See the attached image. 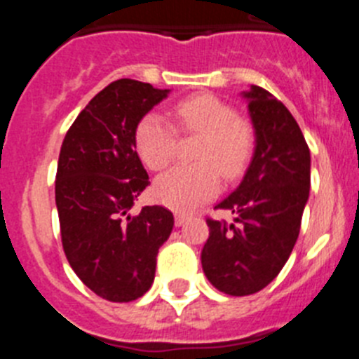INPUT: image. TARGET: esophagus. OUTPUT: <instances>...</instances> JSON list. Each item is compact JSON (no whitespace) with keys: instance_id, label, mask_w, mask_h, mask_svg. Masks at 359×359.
Wrapping results in <instances>:
<instances>
[{"instance_id":"esophagus-1","label":"esophagus","mask_w":359,"mask_h":359,"mask_svg":"<svg viewBox=\"0 0 359 359\" xmlns=\"http://www.w3.org/2000/svg\"><path fill=\"white\" fill-rule=\"evenodd\" d=\"M187 219H189V215H187L185 212H176V214H174V221H176V226H182Z\"/></svg>"}]
</instances>
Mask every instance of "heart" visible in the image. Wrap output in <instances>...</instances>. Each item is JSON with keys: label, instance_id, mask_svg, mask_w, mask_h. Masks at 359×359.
Wrapping results in <instances>:
<instances>
[{"label": "heart", "instance_id": "1", "mask_svg": "<svg viewBox=\"0 0 359 359\" xmlns=\"http://www.w3.org/2000/svg\"><path fill=\"white\" fill-rule=\"evenodd\" d=\"M174 118L183 135H199L196 165H176L154 182V198L176 210H189L217 194L221 177L236 180L252 160L255 133L248 120L214 95L189 97L174 106ZM136 151L149 169L170 163L177 149V131L160 113H147L135 131Z\"/></svg>", "mask_w": 359, "mask_h": 359}]
</instances>
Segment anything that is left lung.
<instances>
[{"instance_id": "obj_1", "label": "left lung", "mask_w": 359, "mask_h": 359, "mask_svg": "<svg viewBox=\"0 0 359 359\" xmlns=\"http://www.w3.org/2000/svg\"><path fill=\"white\" fill-rule=\"evenodd\" d=\"M248 109L255 152L243 182L215 208L233 223L207 217L203 271L214 287L244 297L266 287L290 259L309 198L311 156L287 107L261 86H252Z\"/></svg>"}]
</instances>
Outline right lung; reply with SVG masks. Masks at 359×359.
<instances>
[{
	"label": "right lung",
	"instance_id": "obj_1",
	"mask_svg": "<svg viewBox=\"0 0 359 359\" xmlns=\"http://www.w3.org/2000/svg\"><path fill=\"white\" fill-rule=\"evenodd\" d=\"M169 90L118 79L95 95L62 142L55 203L62 250L72 269L95 294L131 302L149 291L156 255L174 226L172 212H133L149 185L138 152L136 126Z\"/></svg>",
	"mask_w": 359,
	"mask_h": 359
}]
</instances>
